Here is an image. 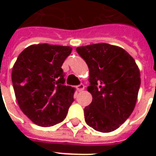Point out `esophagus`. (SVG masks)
<instances>
[{
    "mask_svg": "<svg viewBox=\"0 0 156 156\" xmlns=\"http://www.w3.org/2000/svg\"><path fill=\"white\" fill-rule=\"evenodd\" d=\"M76 88H77V90H78V92H80V91H83V89H84V85L83 84H79V85H78V86H77V87H76Z\"/></svg>",
    "mask_w": 156,
    "mask_h": 156,
    "instance_id": "34e87169",
    "label": "esophagus"
}]
</instances>
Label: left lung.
Returning <instances> with one entry per match:
<instances>
[{"mask_svg":"<svg viewBox=\"0 0 156 156\" xmlns=\"http://www.w3.org/2000/svg\"><path fill=\"white\" fill-rule=\"evenodd\" d=\"M76 51L89 69L88 91L93 96L85 107V122L95 130L108 133L130 116L137 101L140 73L134 59L123 48L96 43Z\"/></svg>","mask_w":156,"mask_h":156,"instance_id":"obj_1","label":"left lung"}]
</instances>
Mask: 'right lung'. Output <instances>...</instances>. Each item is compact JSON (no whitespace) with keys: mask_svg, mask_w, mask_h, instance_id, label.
Here are the masks:
<instances>
[{"mask_svg":"<svg viewBox=\"0 0 156 156\" xmlns=\"http://www.w3.org/2000/svg\"><path fill=\"white\" fill-rule=\"evenodd\" d=\"M71 51L68 46L31 45L13 66L12 81L19 107L37 125L50 127L62 122L74 100L75 88L65 85L62 69Z\"/></svg>","mask_w":156,"mask_h":156,"instance_id":"obj_1","label":"right lung"}]
</instances>
